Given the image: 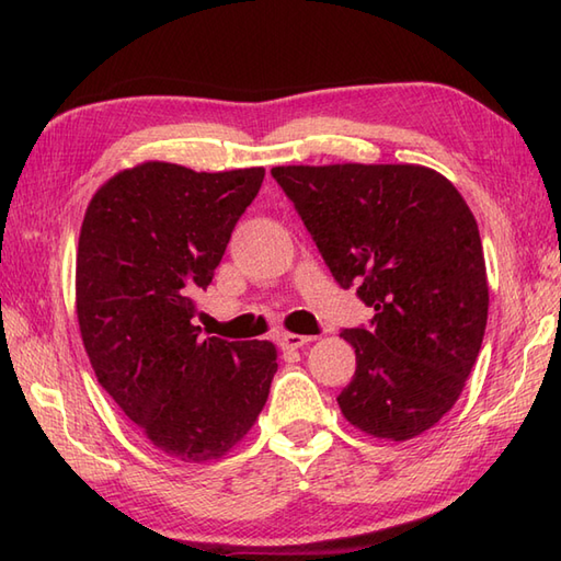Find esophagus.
I'll use <instances>...</instances> for the list:
<instances>
[{"mask_svg": "<svg viewBox=\"0 0 561 561\" xmlns=\"http://www.w3.org/2000/svg\"><path fill=\"white\" fill-rule=\"evenodd\" d=\"M313 337H308V335H296V332H284V335L279 337V344H282V350H301V347H306L308 342H311Z\"/></svg>", "mask_w": 561, "mask_h": 561, "instance_id": "esophagus-1", "label": "esophagus"}]
</instances>
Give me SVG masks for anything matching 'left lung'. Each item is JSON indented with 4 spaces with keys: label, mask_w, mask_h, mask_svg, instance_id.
Returning <instances> with one entry per match:
<instances>
[{
    "label": "left lung",
    "mask_w": 561,
    "mask_h": 561,
    "mask_svg": "<svg viewBox=\"0 0 561 561\" xmlns=\"http://www.w3.org/2000/svg\"><path fill=\"white\" fill-rule=\"evenodd\" d=\"M342 289L376 316L342 330L356 352L337 396L364 434L408 440L432 428L465 388L486 328L490 287L470 207L448 178L416 163L277 165Z\"/></svg>",
    "instance_id": "left-lung-1"
}]
</instances>
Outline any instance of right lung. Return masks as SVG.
Here are the masks:
<instances>
[{
	"label": "right lung",
	"mask_w": 561,
	"mask_h": 561,
	"mask_svg": "<svg viewBox=\"0 0 561 561\" xmlns=\"http://www.w3.org/2000/svg\"><path fill=\"white\" fill-rule=\"evenodd\" d=\"M262 178L147 161L103 183L83 214L77 318L93 371L151 446L185 462L226 456L277 374L272 342L199 340L195 325V294Z\"/></svg>",
	"instance_id": "1"
}]
</instances>
